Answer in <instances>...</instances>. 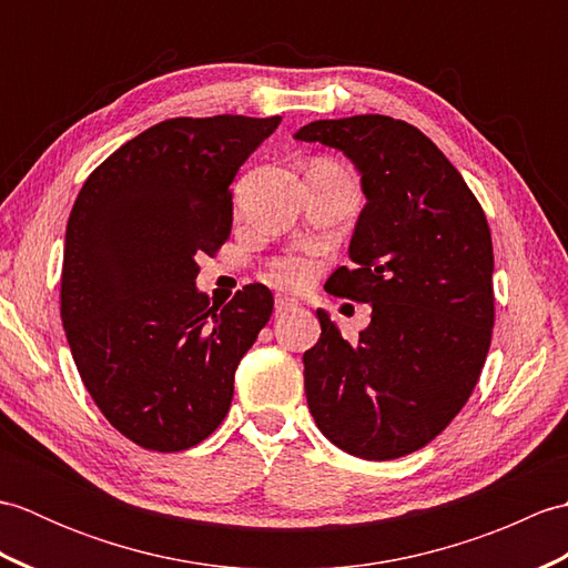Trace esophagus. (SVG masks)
I'll return each instance as SVG.
<instances>
[{
    "label": "esophagus",
    "instance_id": "esophagus-1",
    "mask_svg": "<svg viewBox=\"0 0 568 568\" xmlns=\"http://www.w3.org/2000/svg\"><path fill=\"white\" fill-rule=\"evenodd\" d=\"M297 300L295 297H287V295H277L275 297V312L277 315H283V312H291V310H297Z\"/></svg>",
    "mask_w": 568,
    "mask_h": 568
}]
</instances>
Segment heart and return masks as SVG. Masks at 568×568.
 <instances>
[{
	"instance_id": "b5f03b06",
	"label": "heart",
	"mask_w": 568,
	"mask_h": 568,
	"mask_svg": "<svg viewBox=\"0 0 568 568\" xmlns=\"http://www.w3.org/2000/svg\"><path fill=\"white\" fill-rule=\"evenodd\" d=\"M273 277L285 285H303L315 273V263L307 256H285L273 263Z\"/></svg>"
}]
</instances>
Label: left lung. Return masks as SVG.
I'll use <instances>...</instances> for the list:
<instances>
[{
	"mask_svg": "<svg viewBox=\"0 0 568 568\" xmlns=\"http://www.w3.org/2000/svg\"><path fill=\"white\" fill-rule=\"evenodd\" d=\"M295 139L339 149L361 173L354 265L324 291L373 307L354 344L317 310L322 336L303 356L310 413L346 454L400 458L446 429L484 371L496 322L488 220L449 159L400 119H320Z\"/></svg>",
	"mask_w": 568,
	"mask_h": 568,
	"instance_id": "8db88e82",
	"label": "left lung"
}]
</instances>
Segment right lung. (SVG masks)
Returning a JSON list of instances; mask_svg holds the SVG:
<instances>
[{
  "mask_svg": "<svg viewBox=\"0 0 568 568\" xmlns=\"http://www.w3.org/2000/svg\"><path fill=\"white\" fill-rule=\"evenodd\" d=\"M281 116H175L126 141L72 204L60 317L84 388L151 452L222 425L239 361L273 312L253 283L224 307L195 287L202 253L232 234V180Z\"/></svg>",
  "mask_w": 568,
  "mask_h": 568,
  "instance_id": "right-lung-1",
  "label": "right lung"
}]
</instances>
